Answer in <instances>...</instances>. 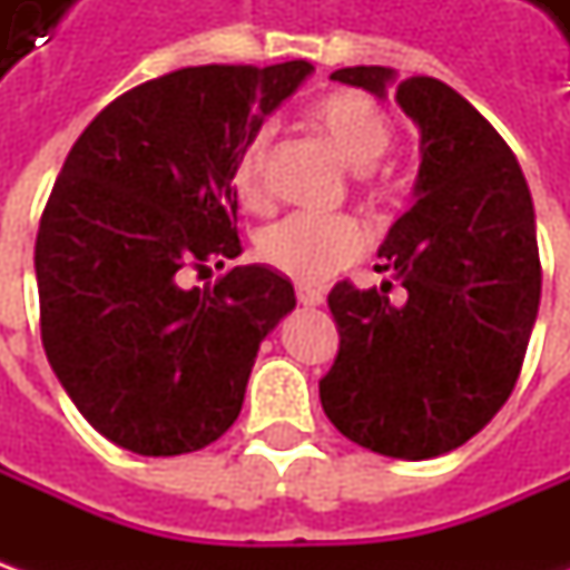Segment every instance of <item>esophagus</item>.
I'll use <instances>...</instances> for the list:
<instances>
[{"instance_id":"obj_1","label":"esophagus","mask_w":570,"mask_h":570,"mask_svg":"<svg viewBox=\"0 0 570 570\" xmlns=\"http://www.w3.org/2000/svg\"><path fill=\"white\" fill-rule=\"evenodd\" d=\"M297 301L304 307H320L323 304V292L320 288H311V285H297Z\"/></svg>"}]
</instances>
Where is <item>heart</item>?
Instances as JSON below:
<instances>
[{"instance_id":"obj_1","label":"heart","mask_w":570,"mask_h":570,"mask_svg":"<svg viewBox=\"0 0 570 570\" xmlns=\"http://www.w3.org/2000/svg\"><path fill=\"white\" fill-rule=\"evenodd\" d=\"M307 120L355 170H371L393 145L390 117L371 98L358 91H333L311 104ZM269 151V129H256L237 155L234 193L240 203L259 206L263 199V167ZM256 250L263 263L295 278L301 285H320L342 266L358 259L364 250V230L355 218H323V215H288L259 234Z\"/></svg>"}]
</instances>
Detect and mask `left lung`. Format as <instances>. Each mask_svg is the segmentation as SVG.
Wrapping results in <instances>:
<instances>
[{
	"mask_svg": "<svg viewBox=\"0 0 570 570\" xmlns=\"http://www.w3.org/2000/svg\"><path fill=\"white\" fill-rule=\"evenodd\" d=\"M330 78L381 100L396 88L422 165L377 250L405 301H390V282L330 292L340 355L320 403L358 448L431 460L479 434L514 390L542 288L533 199L508 142L444 81L386 66Z\"/></svg>",
	"mask_w": 570,
	"mask_h": 570,
	"instance_id": "obj_1",
	"label": "left lung"
}]
</instances>
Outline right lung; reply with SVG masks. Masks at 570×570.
I'll return each mask as SVG.
<instances>
[{
    "mask_svg": "<svg viewBox=\"0 0 570 570\" xmlns=\"http://www.w3.org/2000/svg\"><path fill=\"white\" fill-rule=\"evenodd\" d=\"M311 76L304 59L177 69L104 107L59 170L33 247L40 336L117 448L177 456L218 441L259 342L295 311V285L266 263L212 288L184 273L240 256L237 155Z\"/></svg>",
    "mask_w": 570,
    "mask_h": 570,
    "instance_id": "add662e5",
    "label": "right lung"
}]
</instances>
